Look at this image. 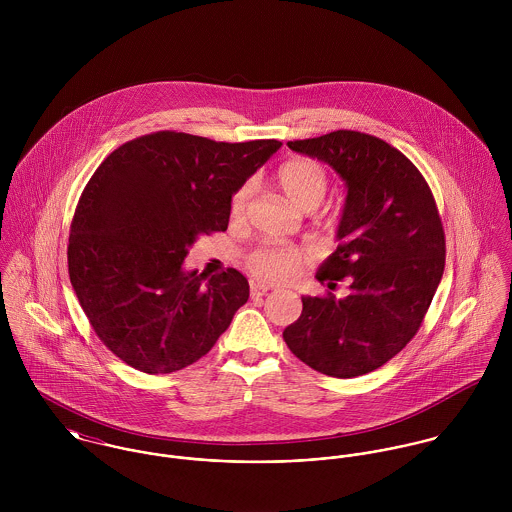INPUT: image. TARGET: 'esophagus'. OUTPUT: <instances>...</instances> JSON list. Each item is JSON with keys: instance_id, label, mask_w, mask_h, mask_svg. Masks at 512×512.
<instances>
[{"instance_id": "obj_1", "label": "esophagus", "mask_w": 512, "mask_h": 512, "mask_svg": "<svg viewBox=\"0 0 512 512\" xmlns=\"http://www.w3.org/2000/svg\"><path fill=\"white\" fill-rule=\"evenodd\" d=\"M270 292V286H264V284H252L250 286V295L252 297H262L266 293Z\"/></svg>"}]
</instances>
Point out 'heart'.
Wrapping results in <instances>:
<instances>
[{
  "label": "heart",
  "mask_w": 512,
  "mask_h": 512,
  "mask_svg": "<svg viewBox=\"0 0 512 512\" xmlns=\"http://www.w3.org/2000/svg\"><path fill=\"white\" fill-rule=\"evenodd\" d=\"M278 187L286 199L301 211H315L331 185L329 171L323 163L311 157H293L278 167L276 173ZM252 195V185H242L230 201L232 217H242ZM303 262V252L292 246H256L246 256V266L250 274L264 282H284L297 274Z\"/></svg>",
  "instance_id": "1"
}]
</instances>
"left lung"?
Wrapping results in <instances>:
<instances>
[{
    "label": "left lung",
    "instance_id": "8db88e82",
    "mask_svg": "<svg viewBox=\"0 0 512 512\" xmlns=\"http://www.w3.org/2000/svg\"><path fill=\"white\" fill-rule=\"evenodd\" d=\"M288 146L331 165L347 185L337 250L315 278L337 299L303 295L286 327L293 355L317 372L353 378L398 355L418 333L445 268V234L436 199L418 167L396 147L353 130Z\"/></svg>",
    "mask_w": 512,
    "mask_h": 512
}]
</instances>
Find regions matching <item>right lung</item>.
Wrapping results in <instances>:
<instances>
[{"mask_svg": "<svg viewBox=\"0 0 512 512\" xmlns=\"http://www.w3.org/2000/svg\"><path fill=\"white\" fill-rule=\"evenodd\" d=\"M282 146L155 132L114 149L71 222L69 276L98 339L126 365L169 374L197 363L248 301L234 268L185 272L189 246L226 230L232 195Z\"/></svg>", "mask_w": 512, "mask_h": 512, "instance_id": "1", "label": "right lung"}]
</instances>
